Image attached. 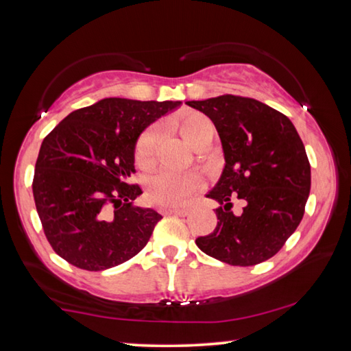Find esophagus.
Returning <instances> with one entry per match:
<instances>
[{
	"label": "esophagus",
	"mask_w": 351,
	"mask_h": 351,
	"mask_svg": "<svg viewBox=\"0 0 351 351\" xmlns=\"http://www.w3.org/2000/svg\"><path fill=\"white\" fill-rule=\"evenodd\" d=\"M167 215H178V217H187L190 213L189 207H173V209H165Z\"/></svg>",
	"instance_id": "esophagus-1"
}]
</instances>
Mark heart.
Wrapping results in <instances>:
<instances>
[{"instance_id": "obj_1", "label": "heart", "mask_w": 351, "mask_h": 351, "mask_svg": "<svg viewBox=\"0 0 351 351\" xmlns=\"http://www.w3.org/2000/svg\"><path fill=\"white\" fill-rule=\"evenodd\" d=\"M178 125H180L184 138L192 145L199 142L204 136L215 132L210 119L199 112H189L178 122ZM159 139H161V128L159 127H152L139 138L134 154L141 167H148L153 162L154 150H156ZM198 186L199 181L195 175L161 170L148 180L147 197L156 206H181L197 192Z\"/></svg>"}]
</instances>
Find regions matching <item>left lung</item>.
Returning <instances> with one entry per match:
<instances>
[{
	"label": "left lung",
	"instance_id": "obj_1",
	"mask_svg": "<svg viewBox=\"0 0 351 351\" xmlns=\"http://www.w3.org/2000/svg\"><path fill=\"white\" fill-rule=\"evenodd\" d=\"M186 104L213 122L226 162L206 195L218 203L217 228L198 237L197 246L232 266L274 257L304 218L311 189V167L293 122L258 100L230 94ZM235 197L245 204L237 216Z\"/></svg>",
	"mask_w": 351,
	"mask_h": 351
}]
</instances>
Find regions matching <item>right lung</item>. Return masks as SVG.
<instances>
[{
	"instance_id": "1",
	"label": "right lung",
	"mask_w": 351,
	"mask_h": 351,
	"mask_svg": "<svg viewBox=\"0 0 351 351\" xmlns=\"http://www.w3.org/2000/svg\"><path fill=\"white\" fill-rule=\"evenodd\" d=\"M181 102L108 97L68 114L46 136L32 192L47 241L86 271L123 263L144 249L162 217L132 203L142 193L134 173L141 133Z\"/></svg>"
}]
</instances>
